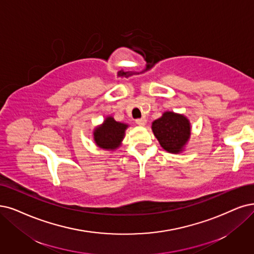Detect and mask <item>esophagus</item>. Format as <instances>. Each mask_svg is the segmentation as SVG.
<instances>
[{"mask_svg":"<svg viewBox=\"0 0 254 254\" xmlns=\"http://www.w3.org/2000/svg\"><path fill=\"white\" fill-rule=\"evenodd\" d=\"M136 124L140 127H144L146 125V119L145 118H140L136 120Z\"/></svg>","mask_w":254,"mask_h":254,"instance_id":"esophagus-1","label":"esophagus"}]
</instances>
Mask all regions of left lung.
<instances>
[{
    "label": "left lung",
    "instance_id": "obj_1",
    "mask_svg": "<svg viewBox=\"0 0 254 254\" xmlns=\"http://www.w3.org/2000/svg\"><path fill=\"white\" fill-rule=\"evenodd\" d=\"M152 130L164 151L180 154L190 141L191 126L190 119L183 114L166 111L153 121Z\"/></svg>",
    "mask_w": 254,
    "mask_h": 254
}]
</instances>
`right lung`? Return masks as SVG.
<instances>
[{
  "mask_svg": "<svg viewBox=\"0 0 254 254\" xmlns=\"http://www.w3.org/2000/svg\"><path fill=\"white\" fill-rule=\"evenodd\" d=\"M127 127V124L116 121L113 116H107L101 125L93 129L94 142L102 149L114 152L121 146Z\"/></svg>",
  "mask_w": 254,
  "mask_h": 254,
  "instance_id": "obj_1",
  "label": "right lung"
}]
</instances>
